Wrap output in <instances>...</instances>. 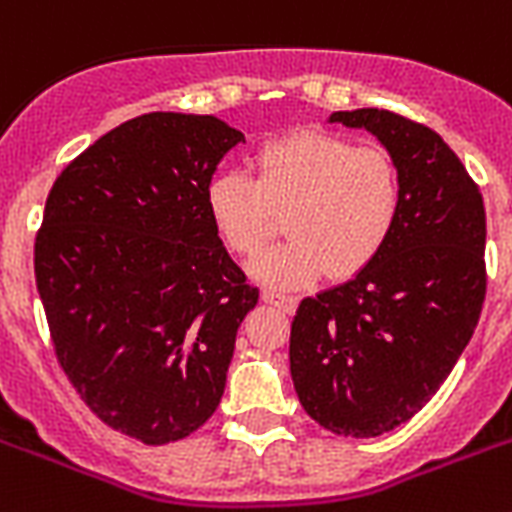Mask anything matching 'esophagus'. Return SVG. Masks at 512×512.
I'll return each instance as SVG.
<instances>
[{
  "instance_id": "esophagus-1",
  "label": "esophagus",
  "mask_w": 512,
  "mask_h": 512,
  "mask_svg": "<svg viewBox=\"0 0 512 512\" xmlns=\"http://www.w3.org/2000/svg\"><path fill=\"white\" fill-rule=\"evenodd\" d=\"M263 299L268 305H276L281 307L284 313H294L297 310V299L292 294H281V292H273V289H263Z\"/></svg>"
}]
</instances>
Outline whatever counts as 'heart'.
I'll use <instances>...</instances> for the list:
<instances>
[{
    "label": "heart",
    "mask_w": 512,
    "mask_h": 512,
    "mask_svg": "<svg viewBox=\"0 0 512 512\" xmlns=\"http://www.w3.org/2000/svg\"><path fill=\"white\" fill-rule=\"evenodd\" d=\"M255 178L220 170L205 191L215 234L231 252L257 255L284 213V244L249 265L252 278L278 289L347 278L376 260L400 215V176L392 157L321 131L268 141L252 157Z\"/></svg>",
    "instance_id": "1"
}]
</instances>
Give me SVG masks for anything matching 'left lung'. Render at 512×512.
Masks as SVG:
<instances>
[{"instance_id":"left-lung-1","label":"left lung","mask_w":512,"mask_h":512,"mask_svg":"<svg viewBox=\"0 0 512 512\" xmlns=\"http://www.w3.org/2000/svg\"><path fill=\"white\" fill-rule=\"evenodd\" d=\"M363 128L400 176L392 239L368 268L299 302L289 368L307 415L339 436H381L439 392L479 323L486 213L442 136L389 110L331 112Z\"/></svg>"}]
</instances>
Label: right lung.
<instances>
[{
    "instance_id": "1",
    "label": "right lung",
    "mask_w": 512,
    "mask_h": 512,
    "mask_svg": "<svg viewBox=\"0 0 512 512\" xmlns=\"http://www.w3.org/2000/svg\"><path fill=\"white\" fill-rule=\"evenodd\" d=\"M239 141L215 115L149 112L94 141L47 197L33 268L57 360L107 426L144 444L215 413L260 297L205 205Z\"/></svg>"
}]
</instances>
